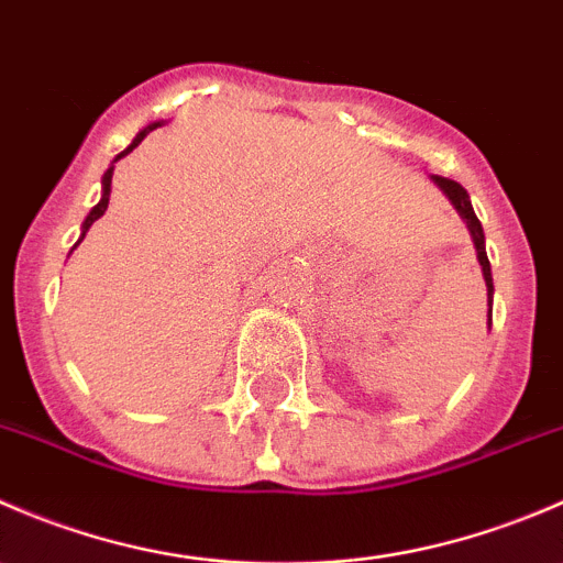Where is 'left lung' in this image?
Returning <instances> with one entry per match:
<instances>
[{"instance_id": "1", "label": "left lung", "mask_w": 563, "mask_h": 563, "mask_svg": "<svg viewBox=\"0 0 563 563\" xmlns=\"http://www.w3.org/2000/svg\"><path fill=\"white\" fill-rule=\"evenodd\" d=\"M435 185L441 187V190L450 196V201L455 203V209L460 214H463L465 225H468L471 236H474V245H476V255H479V264H482V275H485V283H487V299L493 297V275H490V261H487V253H485V234H482V223L479 218L474 214V207H471L468 201V192H465V187L460 185V181L450 179V176H433Z\"/></svg>"}]
</instances>
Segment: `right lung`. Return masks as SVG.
<instances>
[{
    "label": "right lung",
    "instance_id": "right-lung-1",
    "mask_svg": "<svg viewBox=\"0 0 563 563\" xmlns=\"http://www.w3.org/2000/svg\"><path fill=\"white\" fill-rule=\"evenodd\" d=\"M155 128H161V122H152V124H146V128H144V130H141V133H139V135H135V139H133V144H130V146H128V150H124V152H122V155H119V157H124V155H128V152H133V150H135V146H139V144H141V141H144V139H146V135H150V133H152V130H155ZM119 157H117V161H119ZM111 176H113V168H108V172H106V176H103V198H100V203H98V207H95V209H92V212H89V214H87V220H84V236H87L89 225H92V223H95V220H98V218H100V214H103V212H106V209H108V198H111ZM84 236H81V240H84Z\"/></svg>",
    "mask_w": 563,
    "mask_h": 563
}]
</instances>
